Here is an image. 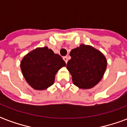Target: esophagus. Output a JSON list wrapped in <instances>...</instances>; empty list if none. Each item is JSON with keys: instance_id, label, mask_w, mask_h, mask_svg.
Masks as SVG:
<instances>
[{"instance_id": "esophagus-1", "label": "esophagus", "mask_w": 127, "mask_h": 127, "mask_svg": "<svg viewBox=\"0 0 127 127\" xmlns=\"http://www.w3.org/2000/svg\"><path fill=\"white\" fill-rule=\"evenodd\" d=\"M64 61H65V63H67V61H68V56H64L63 57Z\"/></svg>"}]
</instances>
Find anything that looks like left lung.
<instances>
[{"label":"left lung","mask_w":127,"mask_h":127,"mask_svg":"<svg viewBox=\"0 0 127 127\" xmlns=\"http://www.w3.org/2000/svg\"><path fill=\"white\" fill-rule=\"evenodd\" d=\"M70 56L71 58L66 64V68L75 85L88 89L100 82L107 67L106 58L101 52L82 44L72 50Z\"/></svg>","instance_id":"left-lung-1"}]
</instances>
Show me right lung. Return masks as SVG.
<instances>
[{"label": "right lung", "instance_id": "obj_1", "mask_svg": "<svg viewBox=\"0 0 127 127\" xmlns=\"http://www.w3.org/2000/svg\"><path fill=\"white\" fill-rule=\"evenodd\" d=\"M65 65L61 56L44 47L26 54L21 62L20 67L29 85L35 90H45L52 85L56 73Z\"/></svg>", "mask_w": 127, "mask_h": 127}]
</instances>
